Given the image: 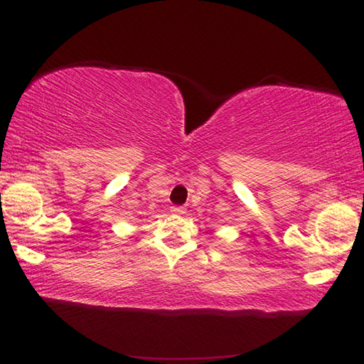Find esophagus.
<instances>
[{"label": "esophagus", "instance_id": "obj_1", "mask_svg": "<svg viewBox=\"0 0 364 364\" xmlns=\"http://www.w3.org/2000/svg\"><path fill=\"white\" fill-rule=\"evenodd\" d=\"M171 210V213L173 215H184L186 213V207H183V205H173L170 208Z\"/></svg>", "mask_w": 364, "mask_h": 364}]
</instances>
